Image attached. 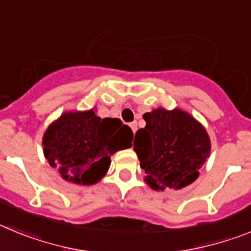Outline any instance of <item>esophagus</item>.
<instances>
[{"label": "esophagus", "mask_w": 251, "mask_h": 251, "mask_svg": "<svg viewBox=\"0 0 251 251\" xmlns=\"http://www.w3.org/2000/svg\"><path fill=\"white\" fill-rule=\"evenodd\" d=\"M129 127L132 128L133 133L137 132V123H136V122H132V123H129Z\"/></svg>", "instance_id": "34e87169"}]
</instances>
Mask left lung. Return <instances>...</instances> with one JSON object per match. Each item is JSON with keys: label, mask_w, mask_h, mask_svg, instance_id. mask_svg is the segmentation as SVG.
I'll return each mask as SVG.
<instances>
[{"label": "left lung", "mask_w": 251, "mask_h": 251, "mask_svg": "<svg viewBox=\"0 0 251 251\" xmlns=\"http://www.w3.org/2000/svg\"><path fill=\"white\" fill-rule=\"evenodd\" d=\"M146 127L133 142L146 182L154 190L182 188L199 177L210 154L205 128L179 109H154L143 115Z\"/></svg>", "instance_id": "1"}]
</instances>
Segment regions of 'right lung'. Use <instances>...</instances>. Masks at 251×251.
<instances>
[{
	"mask_svg": "<svg viewBox=\"0 0 251 251\" xmlns=\"http://www.w3.org/2000/svg\"><path fill=\"white\" fill-rule=\"evenodd\" d=\"M133 132L118 118L65 113L44 134V153L66 181L93 185L105 175L110 156L132 146Z\"/></svg>",
	"mask_w": 251,
	"mask_h": 251,
	"instance_id": "add662e5",
	"label": "right lung"
}]
</instances>
